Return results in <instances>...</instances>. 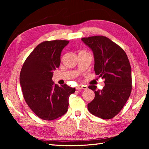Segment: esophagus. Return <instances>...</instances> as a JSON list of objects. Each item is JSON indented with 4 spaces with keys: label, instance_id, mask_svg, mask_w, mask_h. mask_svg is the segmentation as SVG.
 Instances as JSON below:
<instances>
[{
    "label": "esophagus",
    "instance_id": "34e87169",
    "mask_svg": "<svg viewBox=\"0 0 149 149\" xmlns=\"http://www.w3.org/2000/svg\"><path fill=\"white\" fill-rule=\"evenodd\" d=\"M88 88L87 86H84V85H78L76 87V89H86Z\"/></svg>",
    "mask_w": 149,
    "mask_h": 149
}]
</instances>
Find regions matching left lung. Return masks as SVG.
Segmentation results:
<instances>
[{"label":"left lung","instance_id":"left-lung-1","mask_svg":"<svg viewBox=\"0 0 149 149\" xmlns=\"http://www.w3.org/2000/svg\"><path fill=\"white\" fill-rule=\"evenodd\" d=\"M94 53V71L98 78L104 79L101 90L91 85L95 94L88 104L90 113L104 119L113 118L122 110L132 90L131 67L127 55L118 44L104 36L81 38Z\"/></svg>","mask_w":149,"mask_h":149}]
</instances>
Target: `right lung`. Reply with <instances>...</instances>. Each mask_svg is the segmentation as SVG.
Instances as JSON below:
<instances>
[{
  "instance_id": "add662e5",
  "label": "right lung",
  "mask_w": 149,
  "mask_h": 149,
  "mask_svg": "<svg viewBox=\"0 0 149 149\" xmlns=\"http://www.w3.org/2000/svg\"><path fill=\"white\" fill-rule=\"evenodd\" d=\"M68 40L42 42L26 58L20 74L24 100L40 119L52 120L68 111L69 97L75 88L65 84L61 86L52 81L53 71L60 66L62 49Z\"/></svg>"
}]
</instances>
